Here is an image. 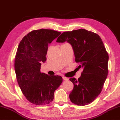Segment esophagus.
<instances>
[{
	"instance_id": "esophagus-1",
	"label": "esophagus",
	"mask_w": 120,
	"mask_h": 120,
	"mask_svg": "<svg viewBox=\"0 0 120 120\" xmlns=\"http://www.w3.org/2000/svg\"><path fill=\"white\" fill-rule=\"evenodd\" d=\"M62 78H63V79L64 80H68V79L67 78L65 77H62Z\"/></svg>"
}]
</instances>
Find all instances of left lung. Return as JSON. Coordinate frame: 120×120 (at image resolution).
<instances>
[{
  "label": "left lung",
  "instance_id": "8db88e82",
  "mask_svg": "<svg viewBox=\"0 0 120 120\" xmlns=\"http://www.w3.org/2000/svg\"><path fill=\"white\" fill-rule=\"evenodd\" d=\"M56 41L71 44L75 61L80 64L77 68H83L78 79H69L74 84L70 100L77 105L90 104L101 93L108 75L109 57L101 38L96 33L81 29L62 33Z\"/></svg>",
  "mask_w": 120,
  "mask_h": 120
}]
</instances>
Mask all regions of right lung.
I'll return each mask as SVG.
<instances>
[{
    "label": "right lung",
    "mask_w": 120,
    "mask_h": 120,
    "mask_svg": "<svg viewBox=\"0 0 120 120\" xmlns=\"http://www.w3.org/2000/svg\"><path fill=\"white\" fill-rule=\"evenodd\" d=\"M61 34L49 29L34 30L19 43L15 59L16 79L26 99L37 105H45L54 99V92L62 82L60 76L41 73L46 60L48 45Z\"/></svg>",
    "instance_id": "add662e5"
}]
</instances>
